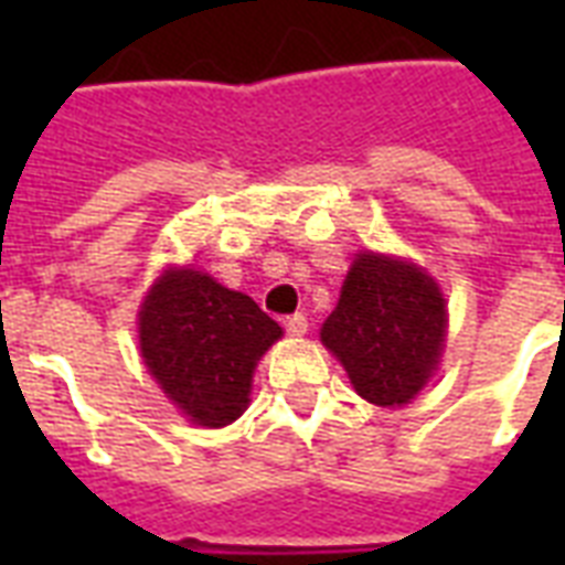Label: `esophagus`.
<instances>
[{
	"mask_svg": "<svg viewBox=\"0 0 565 565\" xmlns=\"http://www.w3.org/2000/svg\"><path fill=\"white\" fill-rule=\"evenodd\" d=\"M284 328H287L292 337H301L308 331V317H305V313H292V317L284 319Z\"/></svg>",
	"mask_w": 565,
	"mask_h": 565,
	"instance_id": "esophagus-1",
	"label": "esophagus"
}]
</instances>
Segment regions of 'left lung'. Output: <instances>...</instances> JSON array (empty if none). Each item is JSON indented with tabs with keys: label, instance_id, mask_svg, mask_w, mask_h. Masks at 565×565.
I'll list each match as a JSON object with an SVG mask.
<instances>
[{
	"label": "left lung",
	"instance_id": "obj_1",
	"mask_svg": "<svg viewBox=\"0 0 565 565\" xmlns=\"http://www.w3.org/2000/svg\"><path fill=\"white\" fill-rule=\"evenodd\" d=\"M446 322V299L434 278L413 264L363 252L322 326V343L340 358L358 395L395 407L411 402L437 370Z\"/></svg>",
	"mask_w": 565,
	"mask_h": 565
}]
</instances>
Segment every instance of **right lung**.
<instances>
[{
  "label": "right lung",
  "instance_id": "obj_1",
  "mask_svg": "<svg viewBox=\"0 0 565 565\" xmlns=\"http://www.w3.org/2000/svg\"><path fill=\"white\" fill-rule=\"evenodd\" d=\"M281 326L255 299L195 269L161 275L140 308V349L172 404L204 428L246 411L252 372Z\"/></svg>",
  "mask_w": 565,
  "mask_h": 565
}]
</instances>
